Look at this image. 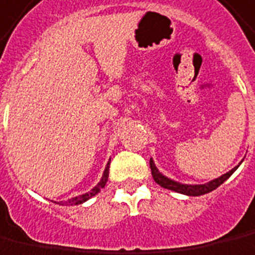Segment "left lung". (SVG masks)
Instances as JSON below:
<instances>
[{
	"label": "left lung",
	"mask_w": 255,
	"mask_h": 255,
	"mask_svg": "<svg viewBox=\"0 0 255 255\" xmlns=\"http://www.w3.org/2000/svg\"><path fill=\"white\" fill-rule=\"evenodd\" d=\"M238 167H239V165H236V167L232 168L229 172H227V174L221 175L220 178L213 179V181H210V182L207 183H203V185H185V183L175 182V181H172V179H170V178L164 177V175H163V174L156 168L154 161L150 158V170H152L153 179L156 181V183H158L161 188L174 190V192H178V193H182V195H188V196H202L208 193V192H211V190L217 189L221 183L225 182L228 178L231 177L233 172L238 170Z\"/></svg>",
	"instance_id": "1"
}]
</instances>
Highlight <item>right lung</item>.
Segmentation results:
<instances>
[{
	"mask_svg": "<svg viewBox=\"0 0 255 255\" xmlns=\"http://www.w3.org/2000/svg\"><path fill=\"white\" fill-rule=\"evenodd\" d=\"M109 165H110V161L106 164V168L103 171V175H102V179L98 182V185L94 188V189H91L90 192H87L84 195H80L77 197H73V199H69L67 202H65V204H69V206H77V204H81V203L87 202L88 199H91L92 196H95L97 193H99L101 190L105 188V185L108 182V178H109ZM59 204H63V202H60Z\"/></svg>",
	"mask_w": 255,
	"mask_h": 255,
	"instance_id": "obj_1",
	"label": "right lung"
}]
</instances>
